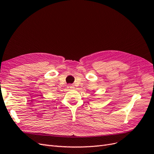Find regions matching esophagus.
Instances as JSON below:
<instances>
[{
  "label": "esophagus",
  "mask_w": 154,
  "mask_h": 154,
  "mask_svg": "<svg viewBox=\"0 0 154 154\" xmlns=\"http://www.w3.org/2000/svg\"><path fill=\"white\" fill-rule=\"evenodd\" d=\"M67 88H69V89H72V88H74V85H68L67 86Z\"/></svg>",
  "instance_id": "1"
}]
</instances>
